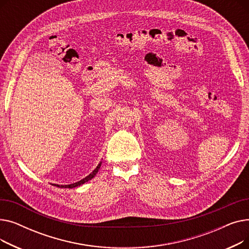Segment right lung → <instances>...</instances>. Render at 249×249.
Here are the masks:
<instances>
[{
  "label": "right lung",
  "mask_w": 249,
  "mask_h": 249,
  "mask_svg": "<svg viewBox=\"0 0 249 249\" xmlns=\"http://www.w3.org/2000/svg\"><path fill=\"white\" fill-rule=\"evenodd\" d=\"M101 163L102 162H100L99 164H98V166L94 169L93 172H91L88 177H86L85 178H83V179H81L80 181H77V182H74V184H71V185H65V186H59V185H54V186H56V187H58V188H69V189H72V188H75V187H77V186H81V185H83V184H85L86 181H88V180H89L90 178H93L95 176H96V174L98 173V171H99V168H100V166H101Z\"/></svg>",
  "instance_id": "1"
}]
</instances>
